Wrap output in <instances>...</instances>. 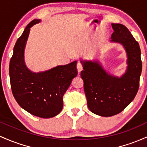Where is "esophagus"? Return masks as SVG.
<instances>
[{
  "label": "esophagus",
  "mask_w": 147,
  "mask_h": 147,
  "mask_svg": "<svg viewBox=\"0 0 147 147\" xmlns=\"http://www.w3.org/2000/svg\"><path fill=\"white\" fill-rule=\"evenodd\" d=\"M82 67H82V65L81 62H78V64H77V69H78V73H80V72L82 70Z\"/></svg>",
  "instance_id": "esophagus-1"
}]
</instances>
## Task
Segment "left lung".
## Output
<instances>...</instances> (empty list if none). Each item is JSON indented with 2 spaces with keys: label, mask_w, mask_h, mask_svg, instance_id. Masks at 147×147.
<instances>
[{
  "label": "left lung",
  "mask_w": 147,
  "mask_h": 147,
  "mask_svg": "<svg viewBox=\"0 0 147 147\" xmlns=\"http://www.w3.org/2000/svg\"><path fill=\"white\" fill-rule=\"evenodd\" d=\"M111 42L122 44L126 51V71L120 78L110 75L98 61H82L80 72L84 82L87 106L92 113L111 117L123 111L138 93L142 73L141 51L139 44L126 26L112 24Z\"/></svg>",
  "instance_id": "1"
}]
</instances>
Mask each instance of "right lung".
Instances as JSON below:
<instances>
[{
  "label": "right lung",
  "instance_id": "1",
  "mask_svg": "<svg viewBox=\"0 0 147 147\" xmlns=\"http://www.w3.org/2000/svg\"><path fill=\"white\" fill-rule=\"evenodd\" d=\"M39 21H31L16 41L9 73L11 92L21 108L34 116L51 118L62 110L63 96L72 79L78 75L77 61L39 73L27 68L24 62L25 47L30 28Z\"/></svg>",
  "mask_w": 147,
  "mask_h": 147
}]
</instances>
